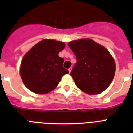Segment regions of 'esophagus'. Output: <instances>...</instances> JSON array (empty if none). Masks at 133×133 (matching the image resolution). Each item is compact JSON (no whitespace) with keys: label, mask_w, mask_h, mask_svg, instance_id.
Wrapping results in <instances>:
<instances>
[{"label":"esophagus","mask_w":133,"mask_h":133,"mask_svg":"<svg viewBox=\"0 0 133 133\" xmlns=\"http://www.w3.org/2000/svg\"><path fill=\"white\" fill-rule=\"evenodd\" d=\"M71 70H72V68H71V67L69 68V72H71Z\"/></svg>","instance_id":"34e87169"}]
</instances>
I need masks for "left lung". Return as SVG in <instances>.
Returning <instances> with one entry per match:
<instances>
[{
  "label": "left lung",
  "instance_id": "8db88e82",
  "mask_svg": "<svg viewBox=\"0 0 133 133\" xmlns=\"http://www.w3.org/2000/svg\"><path fill=\"white\" fill-rule=\"evenodd\" d=\"M77 57L70 75L83 92L97 95L106 90L115 74V63L107 49L89 38L68 43Z\"/></svg>",
  "mask_w": 133,
  "mask_h": 133
}]
</instances>
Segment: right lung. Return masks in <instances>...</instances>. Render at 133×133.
<instances>
[{"mask_svg":"<svg viewBox=\"0 0 133 133\" xmlns=\"http://www.w3.org/2000/svg\"><path fill=\"white\" fill-rule=\"evenodd\" d=\"M65 47L63 42L44 39L25 54L20 74L23 83L32 92L46 94L57 87L69 70L63 66L64 59L58 53Z\"/></svg>","mask_w":133,"mask_h":133,"instance_id":"right-lung-1","label":"right lung"}]
</instances>
